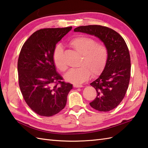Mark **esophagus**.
<instances>
[{
	"instance_id": "1",
	"label": "esophagus",
	"mask_w": 148,
	"mask_h": 148,
	"mask_svg": "<svg viewBox=\"0 0 148 148\" xmlns=\"http://www.w3.org/2000/svg\"><path fill=\"white\" fill-rule=\"evenodd\" d=\"M74 87H76V88H81V87H82L83 86L82 85H73Z\"/></svg>"
}]
</instances>
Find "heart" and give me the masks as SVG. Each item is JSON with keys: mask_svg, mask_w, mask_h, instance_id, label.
Returning <instances> with one entry per match:
<instances>
[{"mask_svg": "<svg viewBox=\"0 0 148 148\" xmlns=\"http://www.w3.org/2000/svg\"><path fill=\"white\" fill-rule=\"evenodd\" d=\"M70 45L82 56L80 62V67L72 69L64 75V79L73 84H80L89 79L92 73L96 76L103 70L107 61L108 51L103 44L86 36L73 38ZM63 49L60 45L54 48L52 53L53 62L56 67L61 71L66 70V66L62 59Z\"/></svg>", "mask_w": 148, "mask_h": 148, "instance_id": "obj_1", "label": "heart"}]
</instances>
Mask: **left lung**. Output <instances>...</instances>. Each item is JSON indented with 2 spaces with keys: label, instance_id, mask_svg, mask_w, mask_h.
Returning <instances> with one entry per match:
<instances>
[{
  "label": "left lung",
  "instance_id": "obj_1",
  "mask_svg": "<svg viewBox=\"0 0 148 148\" xmlns=\"http://www.w3.org/2000/svg\"><path fill=\"white\" fill-rule=\"evenodd\" d=\"M75 32L98 38L108 51L107 61L102 73L90 85L97 96L90 105L101 112L114 109L124 98L130 78V56L127 45L121 36L113 29L101 25L80 26Z\"/></svg>",
  "mask_w": 148,
  "mask_h": 148
}]
</instances>
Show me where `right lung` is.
<instances>
[{"instance_id": "obj_1", "label": "right lung", "mask_w": 148, "mask_h": 148, "mask_svg": "<svg viewBox=\"0 0 148 148\" xmlns=\"http://www.w3.org/2000/svg\"><path fill=\"white\" fill-rule=\"evenodd\" d=\"M48 28L36 31L21 49L18 60L19 86L29 107L38 115L52 116L64 108L73 85L62 81L53 62L57 43L71 30Z\"/></svg>"}]
</instances>
